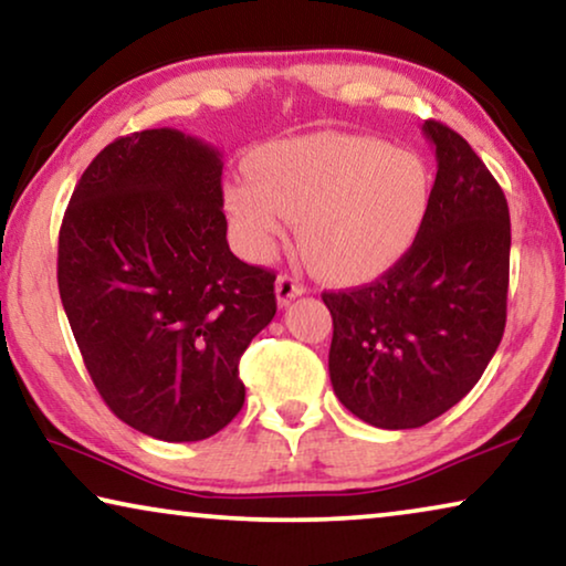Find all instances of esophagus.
I'll return each mask as SVG.
<instances>
[{"mask_svg":"<svg viewBox=\"0 0 566 566\" xmlns=\"http://www.w3.org/2000/svg\"><path fill=\"white\" fill-rule=\"evenodd\" d=\"M300 294H305V284H302L297 276L292 274L276 276V302H280V307H286L294 297H300Z\"/></svg>","mask_w":566,"mask_h":566,"instance_id":"34e87169","label":"esophagus"}]
</instances>
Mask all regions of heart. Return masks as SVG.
Segmentation results:
<instances>
[{
    "mask_svg": "<svg viewBox=\"0 0 566 566\" xmlns=\"http://www.w3.org/2000/svg\"><path fill=\"white\" fill-rule=\"evenodd\" d=\"M226 185V210L249 256L264 259L297 221L300 249L319 276L356 282L407 254L432 200L424 159L356 134L272 142Z\"/></svg>",
    "mask_w": 566,
    "mask_h": 566,
    "instance_id": "b5f03b06",
    "label": "heart"
}]
</instances>
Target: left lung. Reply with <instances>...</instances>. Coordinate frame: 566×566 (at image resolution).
<instances>
[{
	"mask_svg": "<svg viewBox=\"0 0 566 566\" xmlns=\"http://www.w3.org/2000/svg\"><path fill=\"white\" fill-rule=\"evenodd\" d=\"M437 177L411 249L376 282L323 292L331 381L378 429H415L452 409L491 364L505 327L509 202L472 147L424 122Z\"/></svg>",
	"mask_w": 566,
	"mask_h": 566,
	"instance_id": "obj_1",
	"label": "left lung"
}]
</instances>
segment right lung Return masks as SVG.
I'll list each match as a JSON object with an SVG mask.
<instances>
[{
	"instance_id": "right-lung-1",
	"label": "right lung",
	"mask_w": 566,
	"mask_h": 566,
	"mask_svg": "<svg viewBox=\"0 0 566 566\" xmlns=\"http://www.w3.org/2000/svg\"><path fill=\"white\" fill-rule=\"evenodd\" d=\"M221 151L177 129L119 137L75 185L57 290L106 407L165 442L243 407L239 360L276 312L274 272L226 241Z\"/></svg>"
}]
</instances>
